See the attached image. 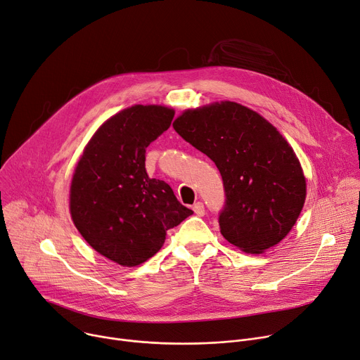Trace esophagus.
Returning a JSON list of instances; mask_svg holds the SVG:
<instances>
[{"label":"esophagus","mask_w":360,"mask_h":360,"mask_svg":"<svg viewBox=\"0 0 360 360\" xmlns=\"http://www.w3.org/2000/svg\"><path fill=\"white\" fill-rule=\"evenodd\" d=\"M193 210H195V214H196L198 217H203V215H205V205H203L202 202H196V203L193 205Z\"/></svg>","instance_id":"obj_1"}]
</instances>
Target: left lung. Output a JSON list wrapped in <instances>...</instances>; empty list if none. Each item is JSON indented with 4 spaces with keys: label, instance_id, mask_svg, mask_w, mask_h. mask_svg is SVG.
Returning <instances> with one entry per match:
<instances>
[{
    "label": "left lung",
    "instance_id": "obj_1",
    "mask_svg": "<svg viewBox=\"0 0 360 360\" xmlns=\"http://www.w3.org/2000/svg\"><path fill=\"white\" fill-rule=\"evenodd\" d=\"M173 128L218 167L224 238L256 255L281 243L301 214L307 184L300 160L278 129L234 101L186 110Z\"/></svg>",
    "mask_w": 360,
    "mask_h": 360
}]
</instances>
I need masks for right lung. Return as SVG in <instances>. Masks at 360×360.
Listing matches in <instances>:
<instances>
[{
  "label": "right lung",
  "instance_id": "add662e5",
  "mask_svg": "<svg viewBox=\"0 0 360 360\" xmlns=\"http://www.w3.org/2000/svg\"><path fill=\"white\" fill-rule=\"evenodd\" d=\"M174 110L136 104L104 122L84 150L71 183L72 221L97 252L138 266L162 247L165 232L193 210L145 170L148 145L170 128Z\"/></svg>",
  "mask_w": 360,
  "mask_h": 360
}]
</instances>
